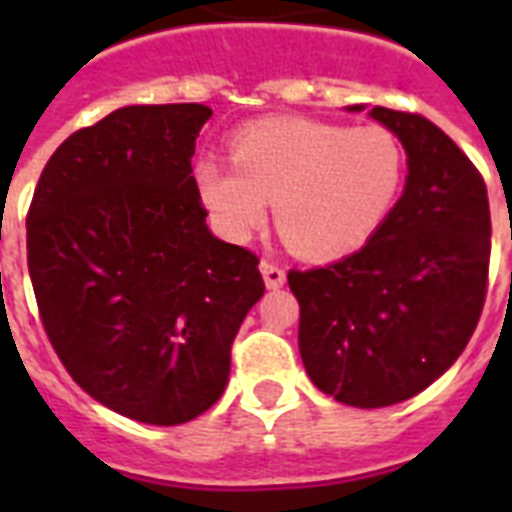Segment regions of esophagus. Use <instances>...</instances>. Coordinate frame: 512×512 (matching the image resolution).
<instances>
[{"label":"esophagus","instance_id":"1","mask_svg":"<svg viewBox=\"0 0 512 512\" xmlns=\"http://www.w3.org/2000/svg\"><path fill=\"white\" fill-rule=\"evenodd\" d=\"M260 271H263L265 287L268 289L284 287V281H287V271H284L279 263H273V260H263V263H260Z\"/></svg>","mask_w":512,"mask_h":512}]
</instances>
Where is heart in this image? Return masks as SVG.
Returning <instances> with one entry per match:
<instances>
[{"mask_svg": "<svg viewBox=\"0 0 512 512\" xmlns=\"http://www.w3.org/2000/svg\"><path fill=\"white\" fill-rule=\"evenodd\" d=\"M231 156L233 164L217 156L196 164V188L220 231L247 239L273 201L284 241L319 260L361 247L401 183V151L382 127L265 119L233 138Z\"/></svg>", "mask_w": 512, "mask_h": 512, "instance_id": "1", "label": "heart"}]
</instances>
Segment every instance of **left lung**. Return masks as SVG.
<instances>
[{"label":"left lung","instance_id":"left-lung-1","mask_svg":"<svg viewBox=\"0 0 512 512\" xmlns=\"http://www.w3.org/2000/svg\"><path fill=\"white\" fill-rule=\"evenodd\" d=\"M369 116L406 151L401 199L358 252L287 276L305 372L361 409L417 396L457 361L484 311L492 252L486 183L460 146L420 114Z\"/></svg>","mask_w":512,"mask_h":512}]
</instances>
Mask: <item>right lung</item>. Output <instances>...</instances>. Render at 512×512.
<instances>
[{
  "label": "right lung",
  "mask_w": 512,
  "mask_h": 512,
  "mask_svg": "<svg viewBox=\"0 0 512 512\" xmlns=\"http://www.w3.org/2000/svg\"><path fill=\"white\" fill-rule=\"evenodd\" d=\"M201 103L119 108L44 164L28 273L52 348L108 409L180 425L223 396L231 345L265 284L257 255L209 233L196 177Z\"/></svg>",
  "instance_id": "add662e5"
}]
</instances>
